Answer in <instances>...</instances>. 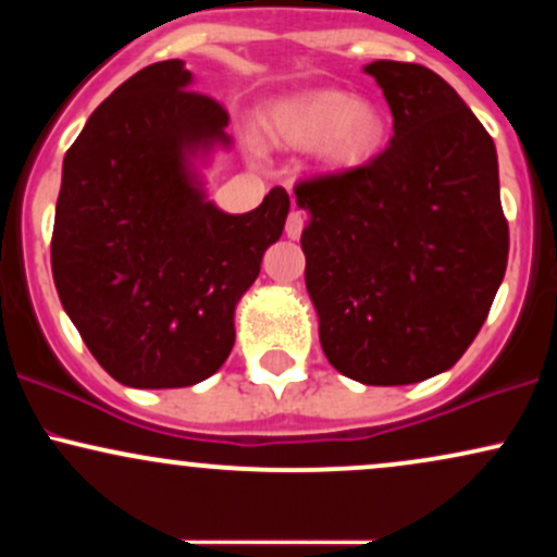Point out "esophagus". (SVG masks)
<instances>
[{"instance_id":"1","label":"esophagus","mask_w":557,"mask_h":557,"mask_svg":"<svg viewBox=\"0 0 557 557\" xmlns=\"http://www.w3.org/2000/svg\"><path fill=\"white\" fill-rule=\"evenodd\" d=\"M304 225H306V214L298 212V209H293L290 214H287V222H285V233L287 238H300V233H304Z\"/></svg>"}]
</instances>
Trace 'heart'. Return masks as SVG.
Here are the masks:
<instances>
[{"label": "heart", "instance_id": "1", "mask_svg": "<svg viewBox=\"0 0 557 557\" xmlns=\"http://www.w3.org/2000/svg\"><path fill=\"white\" fill-rule=\"evenodd\" d=\"M264 131L290 149L317 146L330 172H354L385 149L387 117L372 101H356L341 88H317L274 101L264 112Z\"/></svg>", "mask_w": 557, "mask_h": 557}]
</instances>
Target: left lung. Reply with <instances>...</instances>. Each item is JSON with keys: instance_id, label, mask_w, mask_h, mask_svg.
Masks as SVG:
<instances>
[{"instance_id": "left-lung-1", "label": "left lung", "mask_w": 557, "mask_h": 557, "mask_svg": "<svg viewBox=\"0 0 557 557\" xmlns=\"http://www.w3.org/2000/svg\"><path fill=\"white\" fill-rule=\"evenodd\" d=\"M393 112V140L367 168L296 185L319 341L363 385L445 372L482 330L508 264L497 151L430 67H363Z\"/></svg>"}]
</instances>
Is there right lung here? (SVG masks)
<instances>
[{"mask_svg": "<svg viewBox=\"0 0 557 557\" xmlns=\"http://www.w3.org/2000/svg\"><path fill=\"white\" fill-rule=\"evenodd\" d=\"M157 62L96 107L62 162L52 274L67 317L127 387H190L225 363L235 306L285 227L272 188L253 212L209 201L196 162L227 149V112Z\"/></svg>", "mask_w": 557, "mask_h": 557, "instance_id": "obj_1", "label": "right lung"}]
</instances>
